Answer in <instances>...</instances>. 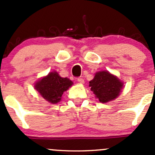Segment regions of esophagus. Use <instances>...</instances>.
I'll use <instances>...</instances> for the list:
<instances>
[{
    "mask_svg": "<svg viewBox=\"0 0 155 155\" xmlns=\"http://www.w3.org/2000/svg\"><path fill=\"white\" fill-rule=\"evenodd\" d=\"M77 81H78V82H79V83H84V79H82V78H81V77H79V78H78V79H77Z\"/></svg>",
    "mask_w": 155,
    "mask_h": 155,
    "instance_id": "obj_1",
    "label": "esophagus"
}]
</instances>
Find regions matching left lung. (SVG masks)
<instances>
[{"mask_svg":"<svg viewBox=\"0 0 155 155\" xmlns=\"http://www.w3.org/2000/svg\"><path fill=\"white\" fill-rule=\"evenodd\" d=\"M89 83L91 91L101 103H107L115 99L123 87L122 82L108 71L97 73Z\"/></svg>","mask_w":155,"mask_h":155,"instance_id":"8db88e82","label":"left lung"}]
</instances>
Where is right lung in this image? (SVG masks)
<instances>
[{"label":"right lung","mask_w":155,"mask_h":155,"mask_svg":"<svg viewBox=\"0 0 155 155\" xmlns=\"http://www.w3.org/2000/svg\"><path fill=\"white\" fill-rule=\"evenodd\" d=\"M73 84L68 78H62L57 72H51L36 83L35 88L45 100L51 104H57L64 92Z\"/></svg>","instance_id":"add662e5"}]
</instances>
